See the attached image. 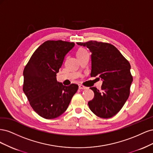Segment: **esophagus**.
<instances>
[{
    "label": "esophagus",
    "instance_id": "esophagus-1",
    "mask_svg": "<svg viewBox=\"0 0 153 153\" xmlns=\"http://www.w3.org/2000/svg\"><path fill=\"white\" fill-rule=\"evenodd\" d=\"M78 87H79L80 89H89V88H88L87 87H85L84 85H83L82 84L78 85Z\"/></svg>",
    "mask_w": 153,
    "mask_h": 153
}]
</instances>
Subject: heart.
<instances>
[{
  "mask_svg": "<svg viewBox=\"0 0 153 153\" xmlns=\"http://www.w3.org/2000/svg\"><path fill=\"white\" fill-rule=\"evenodd\" d=\"M86 52H87V50L83 48H80L77 51L76 55H81V54H83V53H85Z\"/></svg>",
  "mask_w": 153,
  "mask_h": 153,
  "instance_id": "1",
  "label": "heart"
}]
</instances>
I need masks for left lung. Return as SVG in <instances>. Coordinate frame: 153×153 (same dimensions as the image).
I'll list each match as a JSON object with an SVG mask.
<instances>
[{
	"mask_svg": "<svg viewBox=\"0 0 153 153\" xmlns=\"http://www.w3.org/2000/svg\"><path fill=\"white\" fill-rule=\"evenodd\" d=\"M86 47L91 54V76H98L103 81L101 90L95 87L94 97L88 102L89 108L97 116L110 118L122 108L129 95L133 77L131 66L114 45L90 41L76 43Z\"/></svg>",
	"mask_w": 153,
	"mask_h": 153,
	"instance_id": "8db88e82",
	"label": "left lung"
}]
</instances>
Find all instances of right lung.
I'll return each mask as SVG.
<instances>
[{"label": "right lung", "instance_id": "add662e5", "mask_svg": "<svg viewBox=\"0 0 153 153\" xmlns=\"http://www.w3.org/2000/svg\"><path fill=\"white\" fill-rule=\"evenodd\" d=\"M75 43L47 41L32 54L24 70L23 91L35 112L45 119H54L68 108L78 85L57 81V73Z\"/></svg>", "mask_w": 153, "mask_h": 153}]
</instances>
